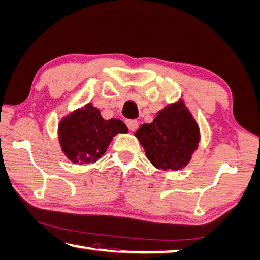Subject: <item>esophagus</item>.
<instances>
[{
	"instance_id": "obj_1",
	"label": "esophagus",
	"mask_w": 260,
	"mask_h": 260,
	"mask_svg": "<svg viewBox=\"0 0 260 260\" xmlns=\"http://www.w3.org/2000/svg\"><path fill=\"white\" fill-rule=\"evenodd\" d=\"M126 125H127V127H128V129L129 131H135L138 128V126H139V121L138 120H126Z\"/></svg>"
}]
</instances>
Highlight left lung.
Returning a JSON list of instances; mask_svg holds the SVG:
<instances>
[{
  "label": "left lung",
  "instance_id": "obj_1",
  "mask_svg": "<svg viewBox=\"0 0 260 260\" xmlns=\"http://www.w3.org/2000/svg\"><path fill=\"white\" fill-rule=\"evenodd\" d=\"M134 135L152 166L166 171L186 167L200 141L199 126L182 100L167 105Z\"/></svg>",
  "mask_w": 260,
  "mask_h": 260
}]
</instances>
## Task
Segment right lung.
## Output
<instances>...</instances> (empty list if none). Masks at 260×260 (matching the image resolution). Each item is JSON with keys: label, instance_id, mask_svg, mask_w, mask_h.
I'll return each instance as SVG.
<instances>
[{"label": "right lung", "instance_id": "obj_1", "mask_svg": "<svg viewBox=\"0 0 260 260\" xmlns=\"http://www.w3.org/2000/svg\"><path fill=\"white\" fill-rule=\"evenodd\" d=\"M127 132L121 120H105L101 111L90 103L61 119L57 127L61 149L75 164L97 162L105 154L113 137Z\"/></svg>", "mask_w": 260, "mask_h": 260}]
</instances>
